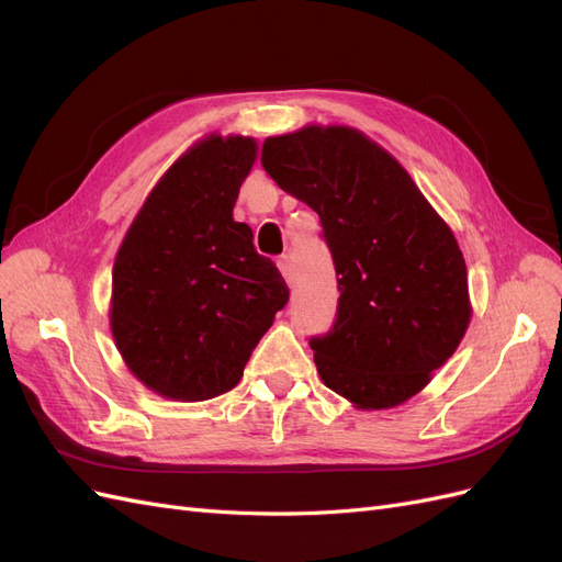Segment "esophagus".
<instances>
[{"instance_id":"34e87169","label":"esophagus","mask_w":562,"mask_h":562,"mask_svg":"<svg viewBox=\"0 0 562 562\" xmlns=\"http://www.w3.org/2000/svg\"><path fill=\"white\" fill-rule=\"evenodd\" d=\"M279 269H281V274H283V279L288 281V283H293V279H295V267H293V260H291V255H281L279 258Z\"/></svg>"}]
</instances>
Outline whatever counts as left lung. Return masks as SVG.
Wrapping results in <instances>:
<instances>
[{"label":"left lung","mask_w":562,"mask_h":562,"mask_svg":"<svg viewBox=\"0 0 562 562\" xmlns=\"http://www.w3.org/2000/svg\"><path fill=\"white\" fill-rule=\"evenodd\" d=\"M262 168L318 213L337 314L310 339L318 375L356 407H394L429 384L471 321L464 255L405 168L349 126L262 145Z\"/></svg>","instance_id":"1"}]
</instances>
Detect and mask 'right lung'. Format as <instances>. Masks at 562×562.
Returning a JSON list of instances; mask_svg holds the SVG:
<instances>
[{"mask_svg": "<svg viewBox=\"0 0 562 562\" xmlns=\"http://www.w3.org/2000/svg\"><path fill=\"white\" fill-rule=\"evenodd\" d=\"M258 157L244 135H209L168 168L135 215L112 269L110 326L128 370L176 401L239 384L285 307L277 265L232 217Z\"/></svg>", "mask_w": 562, "mask_h": 562, "instance_id": "right-lung-1", "label": "right lung"}]
</instances>
